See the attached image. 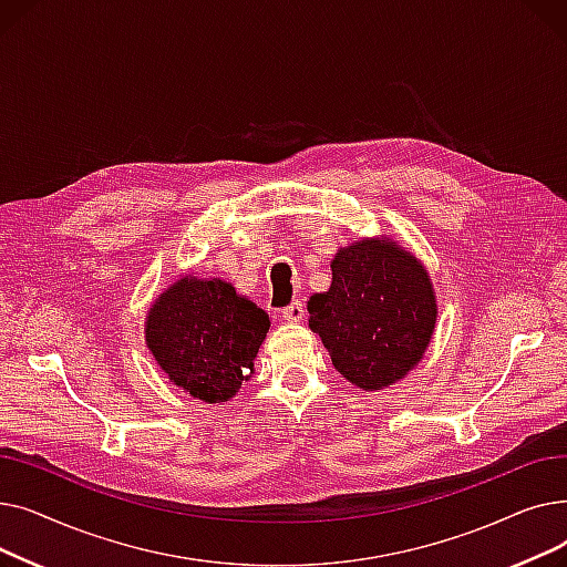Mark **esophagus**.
I'll return each instance as SVG.
<instances>
[{"mask_svg":"<svg viewBox=\"0 0 567 567\" xmlns=\"http://www.w3.org/2000/svg\"><path fill=\"white\" fill-rule=\"evenodd\" d=\"M303 317H306V308H303L301 301H296V303H291V306H287V308L282 310V319H287L289 323L301 321Z\"/></svg>","mask_w":567,"mask_h":567,"instance_id":"34e87169","label":"esophagus"}]
</instances>
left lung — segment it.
<instances>
[{"mask_svg": "<svg viewBox=\"0 0 567 567\" xmlns=\"http://www.w3.org/2000/svg\"><path fill=\"white\" fill-rule=\"evenodd\" d=\"M329 291L308 301L310 329L336 370L363 391L404 379L430 347L436 299L430 274L391 238H363L331 261Z\"/></svg>", "mask_w": 567, "mask_h": 567, "instance_id": "left-lung-1", "label": "left lung"}]
</instances>
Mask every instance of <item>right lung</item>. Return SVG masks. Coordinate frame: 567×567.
<instances>
[{
  "mask_svg": "<svg viewBox=\"0 0 567 567\" xmlns=\"http://www.w3.org/2000/svg\"><path fill=\"white\" fill-rule=\"evenodd\" d=\"M144 326L146 347L169 381L216 404L248 381L271 321L229 282L184 276L148 308Z\"/></svg>",
  "mask_w": 567,
  "mask_h": 567,
  "instance_id": "right-lung-1",
  "label": "right lung"
}]
</instances>
